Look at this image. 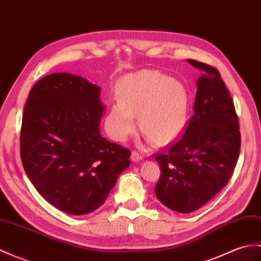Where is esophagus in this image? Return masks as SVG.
<instances>
[{
    "instance_id": "34e87169",
    "label": "esophagus",
    "mask_w": 261,
    "mask_h": 261,
    "mask_svg": "<svg viewBox=\"0 0 261 261\" xmlns=\"http://www.w3.org/2000/svg\"><path fill=\"white\" fill-rule=\"evenodd\" d=\"M131 159L135 162H139L143 159V154L139 152V151H137V150H133L131 153Z\"/></svg>"
}]
</instances>
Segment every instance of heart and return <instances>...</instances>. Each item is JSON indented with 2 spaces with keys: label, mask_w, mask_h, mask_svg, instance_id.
<instances>
[{
  "label": "heart",
  "mask_w": 261,
  "mask_h": 261,
  "mask_svg": "<svg viewBox=\"0 0 261 261\" xmlns=\"http://www.w3.org/2000/svg\"><path fill=\"white\" fill-rule=\"evenodd\" d=\"M118 101L112 103L108 126L117 140H124L139 125L149 141L167 144L186 129L190 100L185 84L156 70H143L123 76L117 86Z\"/></svg>",
  "instance_id": "heart-1"
}]
</instances>
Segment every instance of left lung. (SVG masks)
<instances>
[{
  "instance_id": "8db88e82",
  "label": "left lung",
  "mask_w": 261,
  "mask_h": 261,
  "mask_svg": "<svg viewBox=\"0 0 261 261\" xmlns=\"http://www.w3.org/2000/svg\"><path fill=\"white\" fill-rule=\"evenodd\" d=\"M187 62L202 72L193 116L182 137L155 154L161 169L156 198L181 214L202 207L228 184L241 143L238 116L219 71L196 60Z\"/></svg>"
}]
</instances>
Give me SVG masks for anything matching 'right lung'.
<instances>
[{
  "instance_id": "obj_1",
  "label": "right lung",
  "mask_w": 261,
  "mask_h": 261,
  "mask_svg": "<svg viewBox=\"0 0 261 261\" xmlns=\"http://www.w3.org/2000/svg\"><path fill=\"white\" fill-rule=\"evenodd\" d=\"M100 91L82 76L53 73L34 84L24 107V170L46 201L69 215L98 209L130 166V150L100 135Z\"/></svg>"
}]
</instances>
